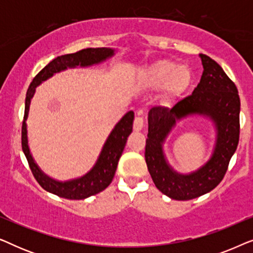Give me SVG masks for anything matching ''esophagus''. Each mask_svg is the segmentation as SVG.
Listing matches in <instances>:
<instances>
[{"label":"esophagus","instance_id":"1","mask_svg":"<svg viewBox=\"0 0 253 253\" xmlns=\"http://www.w3.org/2000/svg\"><path fill=\"white\" fill-rule=\"evenodd\" d=\"M145 126V121L141 116H136L133 121V130L134 131H140Z\"/></svg>","mask_w":253,"mask_h":253}]
</instances>
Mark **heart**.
<instances>
[{
	"instance_id": "obj_1",
	"label": "heart",
	"mask_w": 253,
	"mask_h": 253,
	"mask_svg": "<svg viewBox=\"0 0 253 253\" xmlns=\"http://www.w3.org/2000/svg\"><path fill=\"white\" fill-rule=\"evenodd\" d=\"M191 82V74L185 65H175L174 62L160 60L141 72L140 83L145 88L160 89L164 87L167 98L182 94Z\"/></svg>"
}]
</instances>
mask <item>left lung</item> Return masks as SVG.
<instances>
[{
	"instance_id": "8db88e82",
	"label": "left lung",
	"mask_w": 253,
	"mask_h": 253,
	"mask_svg": "<svg viewBox=\"0 0 253 253\" xmlns=\"http://www.w3.org/2000/svg\"><path fill=\"white\" fill-rule=\"evenodd\" d=\"M203 75L192 94L171 108L153 107L148 112V134L145 160L154 184L164 195L176 200H190L212 191L226 175L229 161L240 140L241 101L236 85L222 68L207 55L200 54ZM200 113L212 119L217 127V144L206 165L189 175L169 167L162 143L178 119Z\"/></svg>"
}]
</instances>
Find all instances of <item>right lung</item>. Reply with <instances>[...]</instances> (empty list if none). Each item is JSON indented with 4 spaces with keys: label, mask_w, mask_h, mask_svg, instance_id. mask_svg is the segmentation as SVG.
I'll return each instance as SVG.
<instances>
[{
    "label": "right lung",
    "mask_w": 253,
    "mask_h": 253,
    "mask_svg": "<svg viewBox=\"0 0 253 253\" xmlns=\"http://www.w3.org/2000/svg\"><path fill=\"white\" fill-rule=\"evenodd\" d=\"M114 55V50L110 48H86L72 54L62 55L49 62L36 77L29 86L25 99V112H24V121L22 126V148L27 159L31 171L37 179V182L48 192L54 193L58 197L67 199H85L105 190L112 183L115 175L117 164L122 155L129 134L132 132V123L134 119L133 112H127L119 123L116 124L108 139L106 140L100 157L94 167L87 174L81 178L72 179L68 182H57L48 177L40 170L32 155L30 153L27 145V130L25 121L29 116V109L31 99L33 98L36 87L40 83L51 77L55 72L65 70L67 68L87 67V65L96 64L105 61Z\"/></svg>",
    "instance_id": "right-lung-1"
}]
</instances>
